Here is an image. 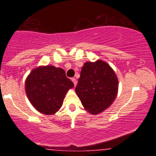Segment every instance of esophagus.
I'll use <instances>...</instances> for the list:
<instances>
[{
	"mask_svg": "<svg viewBox=\"0 0 156 156\" xmlns=\"http://www.w3.org/2000/svg\"><path fill=\"white\" fill-rule=\"evenodd\" d=\"M72 81L73 82V83H74V85H75V86H76V85H77V80H76V78H72Z\"/></svg>",
	"mask_w": 156,
	"mask_h": 156,
	"instance_id": "obj_1",
	"label": "esophagus"
}]
</instances>
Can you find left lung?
<instances>
[{
    "mask_svg": "<svg viewBox=\"0 0 156 156\" xmlns=\"http://www.w3.org/2000/svg\"><path fill=\"white\" fill-rule=\"evenodd\" d=\"M118 79L106 62H86L80 72L76 92L84 108L92 114L103 112L117 95Z\"/></svg>",
    "mask_w": 156,
    "mask_h": 156,
    "instance_id": "1",
    "label": "left lung"
}]
</instances>
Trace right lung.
Instances as JSON below:
<instances>
[{
	"label": "right lung",
	"mask_w": 156,
	"mask_h": 156,
	"mask_svg": "<svg viewBox=\"0 0 156 156\" xmlns=\"http://www.w3.org/2000/svg\"><path fill=\"white\" fill-rule=\"evenodd\" d=\"M74 83L67 78L65 71L54 66H41L28 75L25 89L28 100L42 114L51 115L59 110L64 98Z\"/></svg>",
	"instance_id": "add662e5"
}]
</instances>
